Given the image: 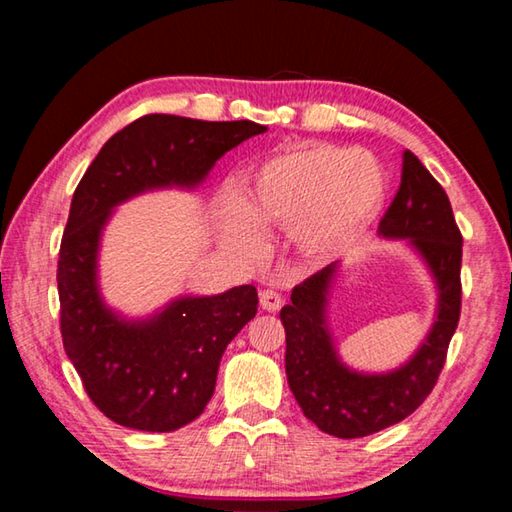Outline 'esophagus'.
<instances>
[{"instance_id": "1", "label": "esophagus", "mask_w": 512, "mask_h": 512, "mask_svg": "<svg viewBox=\"0 0 512 512\" xmlns=\"http://www.w3.org/2000/svg\"><path fill=\"white\" fill-rule=\"evenodd\" d=\"M259 307L264 311H277L282 307V296L273 289H264L259 293Z\"/></svg>"}]
</instances>
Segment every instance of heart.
<instances>
[{
  "label": "heart",
  "mask_w": 512,
  "mask_h": 512,
  "mask_svg": "<svg viewBox=\"0 0 512 512\" xmlns=\"http://www.w3.org/2000/svg\"><path fill=\"white\" fill-rule=\"evenodd\" d=\"M375 155L332 144H300L259 164L244 201L225 196V237L241 257L264 253V228H293L300 250L329 257L357 239L386 201Z\"/></svg>",
  "instance_id": "obj_1"
}]
</instances>
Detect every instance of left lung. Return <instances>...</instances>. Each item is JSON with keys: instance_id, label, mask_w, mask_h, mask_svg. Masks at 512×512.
Returning <instances> with one entry per match:
<instances>
[{"instance_id": "left-lung-1", "label": "left lung", "mask_w": 512, "mask_h": 512, "mask_svg": "<svg viewBox=\"0 0 512 512\" xmlns=\"http://www.w3.org/2000/svg\"><path fill=\"white\" fill-rule=\"evenodd\" d=\"M379 235L409 239L436 280L438 309L418 352L384 375L350 370L327 329V302L339 262L291 291L280 320L287 332L284 368L302 413L336 438H363L402 422L436 386L461 318L463 237L445 189L411 151L402 155V183L379 221Z\"/></svg>"}]
</instances>
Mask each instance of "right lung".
I'll return each mask as SVG.
<instances>
[{
	"label": "right lung",
	"mask_w": 512,
	"mask_h": 512,
	"mask_svg": "<svg viewBox=\"0 0 512 512\" xmlns=\"http://www.w3.org/2000/svg\"><path fill=\"white\" fill-rule=\"evenodd\" d=\"M266 126L144 115L103 144L76 187L58 255L60 334L94 406L121 427L176 431L212 400L228 343L257 314L253 284L185 296L151 318L106 307L97 282L101 232L112 210L142 192L192 189L214 162Z\"/></svg>",
	"instance_id": "1"
}]
</instances>
